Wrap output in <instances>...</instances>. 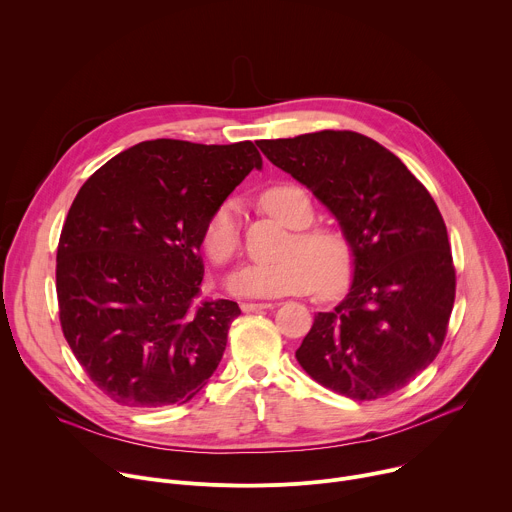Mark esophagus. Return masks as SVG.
<instances>
[{
	"label": "esophagus",
	"mask_w": 512,
	"mask_h": 512,
	"mask_svg": "<svg viewBox=\"0 0 512 512\" xmlns=\"http://www.w3.org/2000/svg\"><path fill=\"white\" fill-rule=\"evenodd\" d=\"M273 304H267V302H259V304H253V302H243L241 304V310L243 312H261V310H267V308H271Z\"/></svg>",
	"instance_id": "1"
}]
</instances>
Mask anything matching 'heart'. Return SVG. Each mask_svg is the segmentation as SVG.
I'll return each mask as SVG.
<instances>
[{
	"label": "heart",
	"instance_id": "obj_1",
	"mask_svg": "<svg viewBox=\"0 0 512 512\" xmlns=\"http://www.w3.org/2000/svg\"><path fill=\"white\" fill-rule=\"evenodd\" d=\"M263 208L289 229H302L285 249V259L269 265H247L229 277V287L241 296L277 298L304 294L316 283L324 294L340 291L352 273V247L348 239L326 227L306 229L312 223V204L308 196L289 184H277L261 194ZM208 257L225 265L239 255L241 227L235 202L216 206L202 233Z\"/></svg>",
	"mask_w": 512,
	"mask_h": 512
}]
</instances>
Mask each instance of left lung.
<instances>
[{"mask_svg":"<svg viewBox=\"0 0 512 512\" xmlns=\"http://www.w3.org/2000/svg\"><path fill=\"white\" fill-rule=\"evenodd\" d=\"M332 212L352 247V283L318 312L296 358L326 389L373 401L391 395L440 352L456 298L446 223L425 186L375 139L316 131L257 141Z\"/></svg>","mask_w":512,"mask_h":512,"instance_id":"left-lung-1","label":"left lung"}]
</instances>
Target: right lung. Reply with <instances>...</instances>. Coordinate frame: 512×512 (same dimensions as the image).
<instances>
[{
  "label": "right lung",
  "mask_w": 512,
  "mask_h": 512,
  "mask_svg": "<svg viewBox=\"0 0 512 512\" xmlns=\"http://www.w3.org/2000/svg\"><path fill=\"white\" fill-rule=\"evenodd\" d=\"M263 160L253 141H141L101 166L58 241L56 294L68 346L115 403H188L227 348L237 302L194 306L208 216Z\"/></svg>",
  "instance_id": "add662e5"
}]
</instances>
